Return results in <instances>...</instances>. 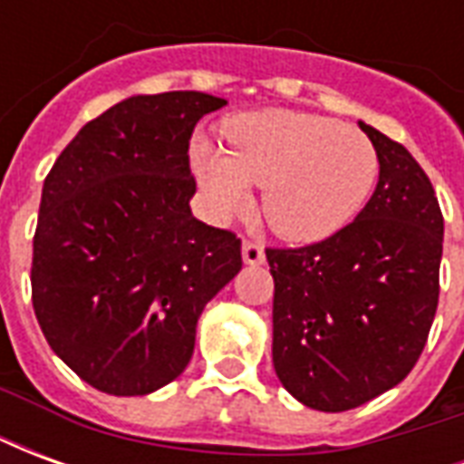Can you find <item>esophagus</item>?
<instances>
[{
	"label": "esophagus",
	"instance_id": "obj_1",
	"mask_svg": "<svg viewBox=\"0 0 464 464\" xmlns=\"http://www.w3.org/2000/svg\"><path fill=\"white\" fill-rule=\"evenodd\" d=\"M243 263H248V266H261V263H266V253H263L261 243L243 241Z\"/></svg>",
	"mask_w": 464,
	"mask_h": 464
}]
</instances>
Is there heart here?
Returning a JSON list of instances; mask_svg holds the SVG:
<instances>
[{
    "label": "heart",
    "mask_w": 464,
    "mask_h": 464,
    "mask_svg": "<svg viewBox=\"0 0 464 464\" xmlns=\"http://www.w3.org/2000/svg\"><path fill=\"white\" fill-rule=\"evenodd\" d=\"M228 149L191 143V166L216 218L241 213L251 186L281 238L318 243L358 216L378 181V151L365 133L335 119L291 109L233 116L223 126Z\"/></svg>",
    "instance_id": "obj_1"
}]
</instances>
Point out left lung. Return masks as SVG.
<instances>
[{
  "label": "left lung",
  "instance_id": "left-lung-1",
  "mask_svg": "<svg viewBox=\"0 0 464 464\" xmlns=\"http://www.w3.org/2000/svg\"><path fill=\"white\" fill-rule=\"evenodd\" d=\"M375 146L378 186L343 231L303 248H268L273 368L293 398L343 412L405 380L440 295L442 213L402 143L358 121Z\"/></svg>",
  "mask_w": 464,
  "mask_h": 464
}]
</instances>
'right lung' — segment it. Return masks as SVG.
Returning <instances> with one entry per match:
<instances>
[{
	"instance_id": "right-lung-1",
	"label": "right lung",
	"mask_w": 464,
	"mask_h": 464,
	"mask_svg": "<svg viewBox=\"0 0 464 464\" xmlns=\"http://www.w3.org/2000/svg\"><path fill=\"white\" fill-rule=\"evenodd\" d=\"M226 106L136 94L76 133L46 176L32 303L46 343L92 388L149 395L181 375L206 303L241 271V241L193 218L188 141Z\"/></svg>"
}]
</instances>
